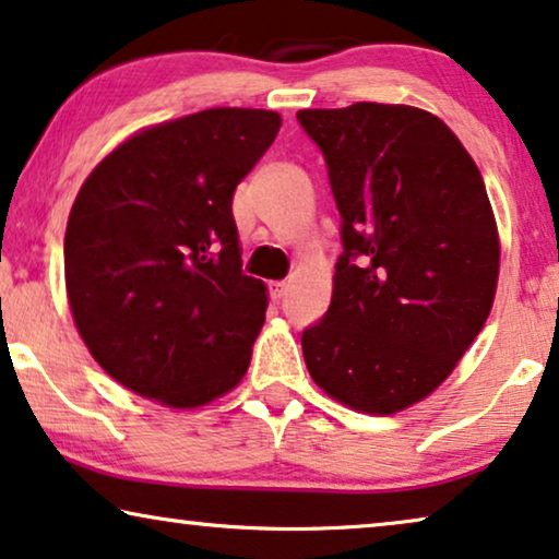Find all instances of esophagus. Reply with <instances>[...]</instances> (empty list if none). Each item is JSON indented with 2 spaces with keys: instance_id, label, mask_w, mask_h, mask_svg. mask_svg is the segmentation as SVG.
Wrapping results in <instances>:
<instances>
[{
  "instance_id": "esophagus-1",
  "label": "esophagus",
  "mask_w": 559,
  "mask_h": 559,
  "mask_svg": "<svg viewBox=\"0 0 559 559\" xmlns=\"http://www.w3.org/2000/svg\"><path fill=\"white\" fill-rule=\"evenodd\" d=\"M286 294H288L286 281H273V284H271V296H273V299H284Z\"/></svg>"
}]
</instances>
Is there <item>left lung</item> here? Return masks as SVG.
Instances as JSON below:
<instances>
[{
    "instance_id": "obj_1",
    "label": "left lung",
    "mask_w": 559,
    "mask_h": 559,
    "mask_svg": "<svg viewBox=\"0 0 559 559\" xmlns=\"http://www.w3.org/2000/svg\"><path fill=\"white\" fill-rule=\"evenodd\" d=\"M322 147L342 252L309 376L355 412L389 416L448 381L496 299L501 240L486 183L427 109L357 102L296 111Z\"/></svg>"
}]
</instances>
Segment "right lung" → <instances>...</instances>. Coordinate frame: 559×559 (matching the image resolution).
<instances>
[{
    "instance_id": "obj_1",
    "label": "right lung",
    "mask_w": 559,
    "mask_h": 559,
    "mask_svg": "<svg viewBox=\"0 0 559 559\" xmlns=\"http://www.w3.org/2000/svg\"><path fill=\"white\" fill-rule=\"evenodd\" d=\"M278 130L271 109L168 119L119 143L79 189L63 240L73 324L138 396L199 408L248 373L267 296L242 275L233 197Z\"/></svg>"
}]
</instances>
